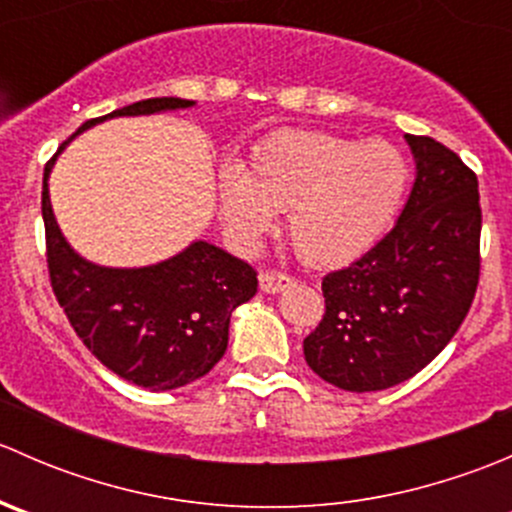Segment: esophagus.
<instances>
[{
  "label": "esophagus",
  "mask_w": 512,
  "mask_h": 512,
  "mask_svg": "<svg viewBox=\"0 0 512 512\" xmlns=\"http://www.w3.org/2000/svg\"><path fill=\"white\" fill-rule=\"evenodd\" d=\"M289 285H292V280L287 275H280V272H262L260 275V289L267 294L282 292Z\"/></svg>",
  "instance_id": "34e87169"
}]
</instances>
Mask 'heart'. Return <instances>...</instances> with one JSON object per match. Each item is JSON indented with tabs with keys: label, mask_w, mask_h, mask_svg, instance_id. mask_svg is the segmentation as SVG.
Listing matches in <instances>:
<instances>
[{
	"label": "heart",
	"mask_w": 512,
	"mask_h": 512,
	"mask_svg": "<svg viewBox=\"0 0 512 512\" xmlns=\"http://www.w3.org/2000/svg\"><path fill=\"white\" fill-rule=\"evenodd\" d=\"M409 160L386 141H349L319 131H285L252 153L250 170L223 165L220 220L250 247L289 213V242L304 262L339 267L386 235L409 190Z\"/></svg>",
	"instance_id": "b5f03b06"
}]
</instances>
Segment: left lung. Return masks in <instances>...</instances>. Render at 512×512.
<instances>
[{
  "mask_svg": "<svg viewBox=\"0 0 512 512\" xmlns=\"http://www.w3.org/2000/svg\"><path fill=\"white\" fill-rule=\"evenodd\" d=\"M416 180L396 225L322 280L327 314L304 339L309 369L344 391H381L443 352L480 275L478 178L428 136H404Z\"/></svg>",
  "mask_w": 512,
  "mask_h": 512,
  "instance_id": "obj_1",
  "label": "left lung"
}]
</instances>
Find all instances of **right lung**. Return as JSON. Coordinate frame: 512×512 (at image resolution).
I'll list each match as a JSON object with an SVG mask.
<instances>
[{"instance_id":"obj_1","label":"right lung","mask_w":512,"mask_h":512,"mask_svg":"<svg viewBox=\"0 0 512 512\" xmlns=\"http://www.w3.org/2000/svg\"><path fill=\"white\" fill-rule=\"evenodd\" d=\"M193 106L195 101L173 96L131 103L86 121L59 153L79 133L108 118ZM59 153L44 168L41 215L51 287L74 332L128 384L173 391L205 376L223 359L232 312L255 297V270L205 240L146 267H103L86 260L66 242L51 208L49 175Z\"/></svg>"}]
</instances>
